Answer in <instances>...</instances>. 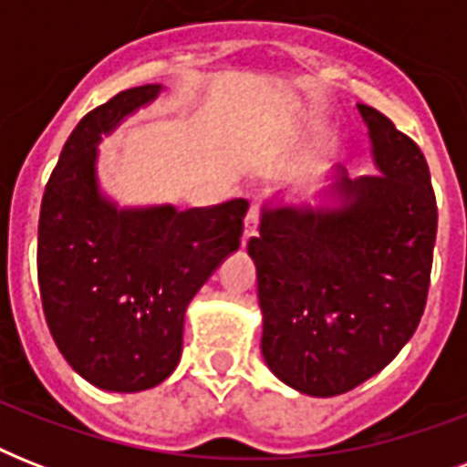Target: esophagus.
<instances>
[{
	"instance_id": "obj_1",
	"label": "esophagus",
	"mask_w": 467,
	"mask_h": 467,
	"mask_svg": "<svg viewBox=\"0 0 467 467\" xmlns=\"http://www.w3.org/2000/svg\"><path fill=\"white\" fill-rule=\"evenodd\" d=\"M256 225H259V205H252L247 213V220H244V237H242V244H247V242L254 237Z\"/></svg>"
}]
</instances>
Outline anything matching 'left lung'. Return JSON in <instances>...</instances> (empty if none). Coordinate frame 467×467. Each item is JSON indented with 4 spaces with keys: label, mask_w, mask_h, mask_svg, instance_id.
Returning a JSON list of instances; mask_svg holds the SVG:
<instances>
[{
    "label": "left lung",
    "mask_w": 467,
    "mask_h": 467,
    "mask_svg": "<svg viewBox=\"0 0 467 467\" xmlns=\"http://www.w3.org/2000/svg\"><path fill=\"white\" fill-rule=\"evenodd\" d=\"M378 174L337 164L310 198L262 205L256 266L262 354L310 398L354 390L400 354L427 303L436 198L427 160L383 113L358 104Z\"/></svg>",
    "instance_id": "8db88e82"
}]
</instances>
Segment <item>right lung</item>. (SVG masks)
I'll return each instance as SVG.
<instances>
[{"mask_svg": "<svg viewBox=\"0 0 467 467\" xmlns=\"http://www.w3.org/2000/svg\"><path fill=\"white\" fill-rule=\"evenodd\" d=\"M161 84L116 94L65 142L43 193L38 285L65 361L109 392L150 390L182 358L186 307L240 249L249 203L179 211L120 205L99 179V145L160 97Z\"/></svg>", "mask_w": 467, "mask_h": 467, "instance_id": "obj_1", "label": "right lung"}]
</instances>
